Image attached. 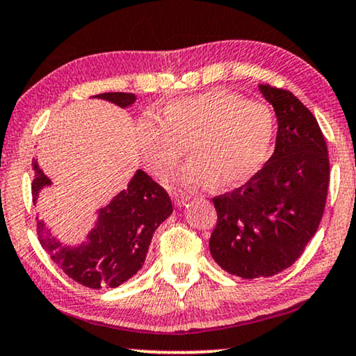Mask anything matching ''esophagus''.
Listing matches in <instances>:
<instances>
[{"label":"esophagus","instance_id":"1","mask_svg":"<svg viewBox=\"0 0 356 356\" xmlns=\"http://www.w3.org/2000/svg\"><path fill=\"white\" fill-rule=\"evenodd\" d=\"M172 198H174V202H176V204L177 207H182V204H185L188 202L190 198V195H185V193H179V192H174L172 193Z\"/></svg>","mask_w":356,"mask_h":356}]
</instances>
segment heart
<instances>
[{"instance_id": "heart-1", "label": "heart", "mask_w": 356, "mask_h": 356, "mask_svg": "<svg viewBox=\"0 0 356 356\" xmlns=\"http://www.w3.org/2000/svg\"><path fill=\"white\" fill-rule=\"evenodd\" d=\"M274 132L269 106L226 90L179 98L163 109V121L145 113L135 124L138 153L153 176L166 177L187 148L190 159L177 174L187 187L245 184L268 161Z\"/></svg>"}]
</instances>
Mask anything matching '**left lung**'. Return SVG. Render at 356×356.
<instances>
[{"instance_id":"1","label":"left lung","mask_w":356,"mask_h":356,"mask_svg":"<svg viewBox=\"0 0 356 356\" xmlns=\"http://www.w3.org/2000/svg\"><path fill=\"white\" fill-rule=\"evenodd\" d=\"M277 116L276 149L242 187L213 198L209 252L242 279L271 277L297 261L319 227L329 187L327 145L313 113L285 88L259 85Z\"/></svg>"}]
</instances>
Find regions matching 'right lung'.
I'll list each match as a JSON object with an SVG mask.
<instances>
[{
  "label": "right lung",
  "mask_w": 356,
  "mask_h": 356,
  "mask_svg": "<svg viewBox=\"0 0 356 356\" xmlns=\"http://www.w3.org/2000/svg\"><path fill=\"white\" fill-rule=\"evenodd\" d=\"M97 98L108 99L126 108L135 102L134 93H99ZM33 198L38 190L49 185V179L33 163ZM172 213V203L166 190L147 172L138 171L129 187L116 195L106 208L99 209V218L88 242L77 248L64 247L37 218L40 243L64 274L88 289L118 287L142 269L154 230Z\"/></svg>",
  "instance_id": "add662e5"
}]
</instances>
